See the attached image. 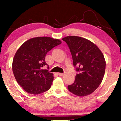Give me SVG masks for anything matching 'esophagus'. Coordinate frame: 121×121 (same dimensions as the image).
Here are the masks:
<instances>
[{
    "label": "esophagus",
    "instance_id": "obj_1",
    "mask_svg": "<svg viewBox=\"0 0 121 121\" xmlns=\"http://www.w3.org/2000/svg\"><path fill=\"white\" fill-rule=\"evenodd\" d=\"M58 74L60 76H64V73H58Z\"/></svg>",
    "mask_w": 121,
    "mask_h": 121
}]
</instances>
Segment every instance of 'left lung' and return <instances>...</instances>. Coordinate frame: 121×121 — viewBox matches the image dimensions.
I'll use <instances>...</instances> for the list:
<instances>
[{"mask_svg":"<svg viewBox=\"0 0 121 121\" xmlns=\"http://www.w3.org/2000/svg\"><path fill=\"white\" fill-rule=\"evenodd\" d=\"M68 45L73 65L78 74L68 88L74 95L84 97L92 93L99 86L105 74L106 61L101 50L86 39L69 36L62 39Z\"/></svg>","mask_w":121,"mask_h":121,"instance_id":"obj_1","label":"left lung"}]
</instances>
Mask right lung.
<instances>
[{"mask_svg":"<svg viewBox=\"0 0 121 121\" xmlns=\"http://www.w3.org/2000/svg\"><path fill=\"white\" fill-rule=\"evenodd\" d=\"M61 43L59 39L37 37L24 42L15 53L12 71L16 81L28 93L41 94L50 89L53 74L43 68L50 50Z\"/></svg>","mask_w":121,"mask_h":121,"instance_id":"1","label":"right lung"}]
</instances>
